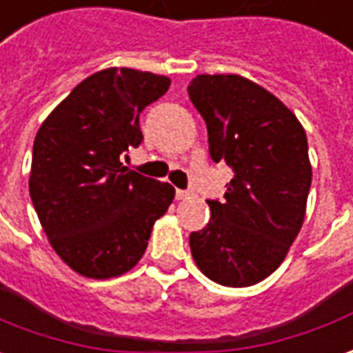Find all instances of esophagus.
Instances as JSON below:
<instances>
[{
    "mask_svg": "<svg viewBox=\"0 0 353 353\" xmlns=\"http://www.w3.org/2000/svg\"><path fill=\"white\" fill-rule=\"evenodd\" d=\"M188 196H192V192H188V190H176V200H186Z\"/></svg>",
    "mask_w": 353,
    "mask_h": 353,
    "instance_id": "1",
    "label": "esophagus"
}]
</instances>
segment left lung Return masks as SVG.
Returning <instances> with one entry per match:
<instances>
[{
    "label": "left lung",
    "mask_w": 353,
    "mask_h": 353,
    "mask_svg": "<svg viewBox=\"0 0 353 353\" xmlns=\"http://www.w3.org/2000/svg\"><path fill=\"white\" fill-rule=\"evenodd\" d=\"M188 94L208 126L211 159L234 171L225 200L208 201V225L190 234L192 257L213 283H261L283 263L305 219V130L281 99L240 74H198Z\"/></svg>",
    "instance_id": "obj_1"
}]
</instances>
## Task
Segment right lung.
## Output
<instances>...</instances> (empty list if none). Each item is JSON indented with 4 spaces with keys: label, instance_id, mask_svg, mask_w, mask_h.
<instances>
[{
    "label": "right lung",
    "instance_id": "add662e5",
    "mask_svg": "<svg viewBox=\"0 0 353 353\" xmlns=\"http://www.w3.org/2000/svg\"><path fill=\"white\" fill-rule=\"evenodd\" d=\"M171 79L111 67L82 80L34 138L30 198L51 248L72 271L113 279L144 255L155 221L174 200L169 182L123 167L142 142L140 111Z\"/></svg>",
    "mask_w": 353,
    "mask_h": 353
}]
</instances>
